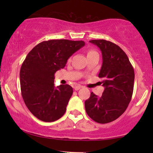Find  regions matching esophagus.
<instances>
[{"mask_svg": "<svg viewBox=\"0 0 153 153\" xmlns=\"http://www.w3.org/2000/svg\"><path fill=\"white\" fill-rule=\"evenodd\" d=\"M82 88V86H80V85H75V86L74 87V89L75 91H78L79 89H80Z\"/></svg>", "mask_w": 153, "mask_h": 153, "instance_id": "obj_1", "label": "esophagus"}]
</instances>
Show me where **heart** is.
<instances>
[{
	"label": "heart",
	"mask_w": 153,
	"mask_h": 153,
	"mask_svg": "<svg viewBox=\"0 0 153 153\" xmlns=\"http://www.w3.org/2000/svg\"><path fill=\"white\" fill-rule=\"evenodd\" d=\"M94 53H97V52H96V51H94V50H90L88 52V54H94Z\"/></svg>",
	"instance_id": "heart-1"
}]
</instances>
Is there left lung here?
I'll list each match as a JSON object with an SVG mask.
<instances>
[{
  "label": "left lung",
  "mask_w": 153,
  "mask_h": 153,
  "mask_svg": "<svg viewBox=\"0 0 153 153\" xmlns=\"http://www.w3.org/2000/svg\"><path fill=\"white\" fill-rule=\"evenodd\" d=\"M99 47L103 63L99 74L105 88L101 97L91 93L85 101L87 114L95 122L106 124L119 118L127 109L133 94L134 68L125 52L104 39L91 40Z\"/></svg>",
  "instance_id": "1"
}]
</instances>
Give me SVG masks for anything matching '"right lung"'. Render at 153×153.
<instances>
[{
    "label": "right lung",
    "mask_w": 153,
    "mask_h": 153,
    "mask_svg": "<svg viewBox=\"0 0 153 153\" xmlns=\"http://www.w3.org/2000/svg\"><path fill=\"white\" fill-rule=\"evenodd\" d=\"M84 45L83 41H44L26 57L20 70L21 91L26 106L39 120L54 122L65 113L73 88L68 84L54 87V73Z\"/></svg>",
    "instance_id": "right-lung-1"
}]
</instances>
